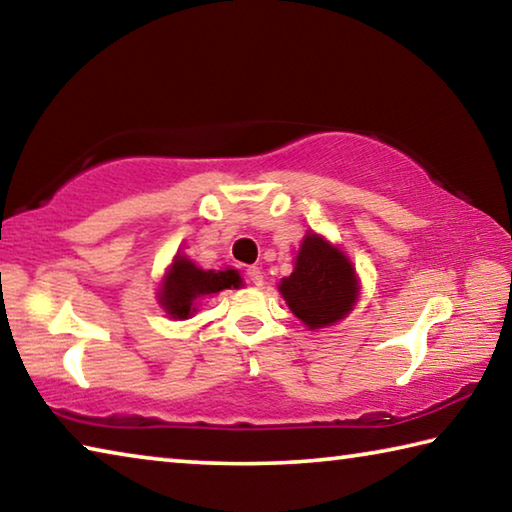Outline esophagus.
<instances>
[{
  "label": "esophagus",
  "instance_id": "esophagus-1",
  "mask_svg": "<svg viewBox=\"0 0 512 512\" xmlns=\"http://www.w3.org/2000/svg\"><path fill=\"white\" fill-rule=\"evenodd\" d=\"M246 277H248L250 284H255V287H262V284H264V273H262V268H259V266H248Z\"/></svg>",
  "mask_w": 512,
  "mask_h": 512
}]
</instances>
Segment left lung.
<instances>
[{
    "mask_svg": "<svg viewBox=\"0 0 512 512\" xmlns=\"http://www.w3.org/2000/svg\"><path fill=\"white\" fill-rule=\"evenodd\" d=\"M359 275L339 246L307 230L293 262V273L282 277V293L293 316L307 329H323L348 318L359 300Z\"/></svg>",
    "mask_w": 512,
    "mask_h": 512,
    "instance_id": "left-lung-1",
    "label": "left lung"
}]
</instances>
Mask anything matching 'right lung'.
<instances>
[{"label": "right lung", "instance_id": "1", "mask_svg": "<svg viewBox=\"0 0 512 512\" xmlns=\"http://www.w3.org/2000/svg\"><path fill=\"white\" fill-rule=\"evenodd\" d=\"M241 275L237 268H223V271H205L196 266L185 253H178L162 275L158 302L173 320L192 318L201 300L212 298L223 289H239Z\"/></svg>", "mask_w": 512, "mask_h": 512}]
</instances>
